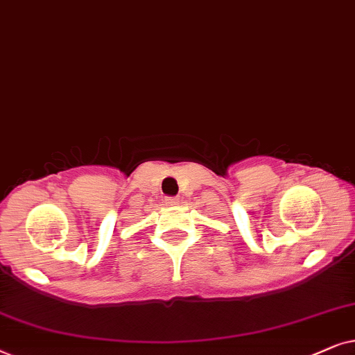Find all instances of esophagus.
<instances>
[{"label":"esophagus","instance_id":"obj_1","mask_svg":"<svg viewBox=\"0 0 355 355\" xmlns=\"http://www.w3.org/2000/svg\"><path fill=\"white\" fill-rule=\"evenodd\" d=\"M177 202H178V198H173V196L164 198V205L165 206H173V205H177Z\"/></svg>","mask_w":355,"mask_h":355}]
</instances>
